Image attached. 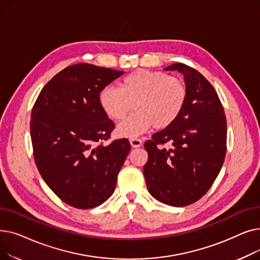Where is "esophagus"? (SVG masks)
<instances>
[{
	"label": "esophagus",
	"mask_w": 260,
	"mask_h": 260,
	"mask_svg": "<svg viewBox=\"0 0 260 260\" xmlns=\"http://www.w3.org/2000/svg\"><path fill=\"white\" fill-rule=\"evenodd\" d=\"M129 143L133 147H140L142 145V140L138 139V138H132L129 140Z\"/></svg>",
	"instance_id": "esophagus-1"
}]
</instances>
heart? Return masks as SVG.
<instances>
[{
    "mask_svg": "<svg viewBox=\"0 0 260 260\" xmlns=\"http://www.w3.org/2000/svg\"><path fill=\"white\" fill-rule=\"evenodd\" d=\"M187 90L184 82L165 73L138 70L123 78L119 88L104 87L99 101L104 113L115 121L124 118L135 104L136 113L117 127L119 137L134 138L149 127L162 129L178 118Z\"/></svg>",
    "mask_w": 260,
    "mask_h": 260,
    "instance_id": "1",
    "label": "heart"
}]
</instances>
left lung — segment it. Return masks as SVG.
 Returning a JSON list of instances; mask_svg holds the SVG:
<instances>
[{
  "instance_id": "left-lung-1",
  "label": "left lung",
  "mask_w": 260,
  "mask_h": 260,
  "mask_svg": "<svg viewBox=\"0 0 260 260\" xmlns=\"http://www.w3.org/2000/svg\"><path fill=\"white\" fill-rule=\"evenodd\" d=\"M183 75L187 97L172 124L145 142L148 154L143 173L155 199L185 207L206 194L219 174L226 153V119L210 82L182 63L165 68ZM171 144V149L160 145Z\"/></svg>"
}]
</instances>
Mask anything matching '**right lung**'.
<instances>
[{
    "mask_svg": "<svg viewBox=\"0 0 260 260\" xmlns=\"http://www.w3.org/2000/svg\"><path fill=\"white\" fill-rule=\"evenodd\" d=\"M123 74L87 63L68 66L43 87L32 107L37 168L52 192L74 208L92 209L111 197L129 153L127 139L101 144L115 124L99 94Z\"/></svg>",
    "mask_w": 260,
    "mask_h": 260,
    "instance_id": "add662e5",
    "label": "right lung"
}]
</instances>
